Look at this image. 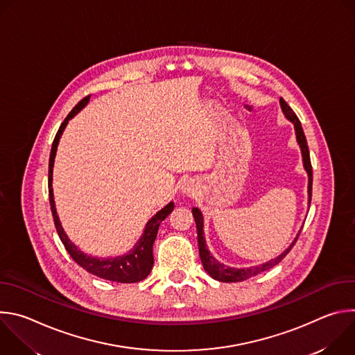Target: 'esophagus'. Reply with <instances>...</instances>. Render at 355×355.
<instances>
[{
    "instance_id": "esophagus-1",
    "label": "esophagus",
    "mask_w": 355,
    "mask_h": 355,
    "mask_svg": "<svg viewBox=\"0 0 355 355\" xmlns=\"http://www.w3.org/2000/svg\"><path fill=\"white\" fill-rule=\"evenodd\" d=\"M196 189H198L196 185L193 182H191V181H188V182H185L182 185V192L187 193V195H193L196 192Z\"/></svg>"
}]
</instances>
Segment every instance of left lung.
Listing matches in <instances>:
<instances>
[{"mask_svg": "<svg viewBox=\"0 0 355 355\" xmlns=\"http://www.w3.org/2000/svg\"><path fill=\"white\" fill-rule=\"evenodd\" d=\"M279 104L282 108L284 115L286 116L288 121H291L295 126V133H296V140L297 144L300 147L302 151V157H303V167H305L308 177H309V184H308V195H309V205L312 200V182H313V175H312V164H311V156H309V147H308V141L305 137V133H303L300 121L297 119V116L295 115V112L292 111V108L285 103V101L281 98ZM192 215L196 223V230H198V245H199V257L202 261V266H204L205 271L216 281L220 282H240L244 279H248L251 277H254L266 270L272 268L274 266H277L278 263H281L284 260V257L291 251V248L295 245L300 232L297 233V236L295 237V240L292 241V244L279 254L277 259L270 260L268 263H264L261 266H256V267H250V268H232V267H226L225 264H220L212 254L209 252L208 247H207V241H205V236H204V216H202L200 211L198 208H192Z\"/></svg>", "mask_w": 355, "mask_h": 355, "instance_id": "left-lung-1", "label": "left lung"}]
</instances>
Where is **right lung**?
Wrapping results in <instances>:
<instances>
[{
	"label": "right lung",
	"instance_id": "add662e5",
	"mask_svg": "<svg viewBox=\"0 0 355 355\" xmlns=\"http://www.w3.org/2000/svg\"><path fill=\"white\" fill-rule=\"evenodd\" d=\"M91 95H87L85 98H83L80 103L71 110V112L66 116V119L63 121V123L60 125L53 144H52V151H50V159H49V200H50V208H52V215H53V220H55V226L58 230V234L62 240V243L64 244V248L69 251V254L71 256V259L84 270H87L88 272L104 278L108 281H114V282H121V284H133V282H139L143 281L153 268V244L159 232V226L160 223L173 212L174 209V204L170 202L168 205H166L162 211H159L153 218H151L144 227V232L141 234V237L139 239V241L135 244V247L128 252V254L115 257V259H96V257H91L84 254L83 251H80L67 237V234L64 233L62 223L59 220L58 212H56V205H55V198H53V188H52V181H53V164H55V157H56V151H58V146H59V140L63 135L64 128L67 126L69 121L76 116L89 101Z\"/></svg>",
	"mask_w": 355,
	"mask_h": 355
}]
</instances>
